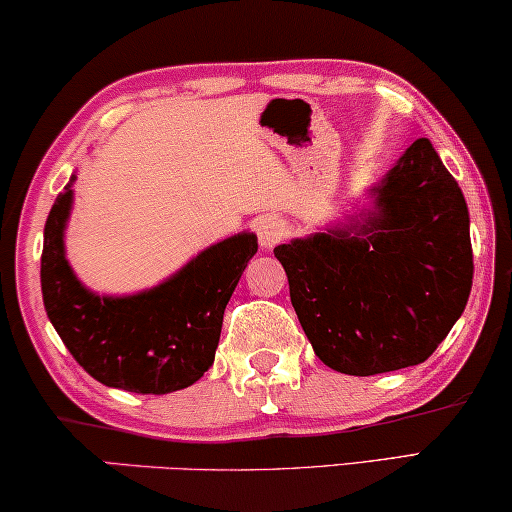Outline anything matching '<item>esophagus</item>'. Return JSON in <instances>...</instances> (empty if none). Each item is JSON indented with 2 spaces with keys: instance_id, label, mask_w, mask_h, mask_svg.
Returning a JSON list of instances; mask_svg holds the SVG:
<instances>
[{
  "instance_id": "34e87169",
  "label": "esophagus",
  "mask_w": 512,
  "mask_h": 512,
  "mask_svg": "<svg viewBox=\"0 0 512 512\" xmlns=\"http://www.w3.org/2000/svg\"><path fill=\"white\" fill-rule=\"evenodd\" d=\"M256 233H258V242H261V247L272 249L284 240L286 223L282 219H277V216H263V219L258 221Z\"/></svg>"
}]
</instances>
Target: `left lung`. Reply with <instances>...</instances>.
Segmentation results:
<instances>
[{
  "label": "left lung",
  "mask_w": 512,
  "mask_h": 512,
  "mask_svg": "<svg viewBox=\"0 0 512 512\" xmlns=\"http://www.w3.org/2000/svg\"><path fill=\"white\" fill-rule=\"evenodd\" d=\"M370 193L373 212L354 223L275 247L314 354L359 377L429 359L473 284L464 193L429 139Z\"/></svg>",
  "instance_id": "8db88e82"
}]
</instances>
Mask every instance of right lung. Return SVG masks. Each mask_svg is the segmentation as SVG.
Segmentation results:
<instances>
[{
    "label": "right lung",
    "mask_w": 512,
    "mask_h": 512,
    "mask_svg": "<svg viewBox=\"0 0 512 512\" xmlns=\"http://www.w3.org/2000/svg\"><path fill=\"white\" fill-rule=\"evenodd\" d=\"M69 179L44 228L41 293L48 319L76 363L107 387L170 394L198 382L214 363L223 312L249 258L254 233H240L202 251L167 282L135 296L88 291L65 258L72 209Z\"/></svg>",
    "instance_id": "obj_1"
}]
</instances>
